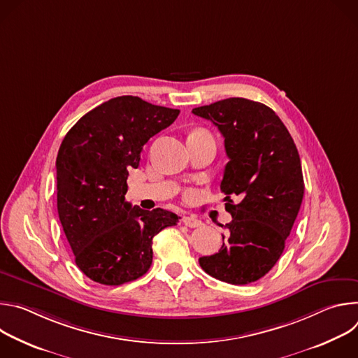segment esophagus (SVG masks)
Segmentation results:
<instances>
[{
	"instance_id": "esophagus-1",
	"label": "esophagus",
	"mask_w": 358,
	"mask_h": 358,
	"mask_svg": "<svg viewBox=\"0 0 358 358\" xmlns=\"http://www.w3.org/2000/svg\"><path fill=\"white\" fill-rule=\"evenodd\" d=\"M182 222L188 227V228H198L202 225V222L195 217V215H189V217H184Z\"/></svg>"
}]
</instances>
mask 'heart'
<instances>
[{"label":"heart","mask_w":358,"mask_h":358,"mask_svg":"<svg viewBox=\"0 0 358 358\" xmlns=\"http://www.w3.org/2000/svg\"><path fill=\"white\" fill-rule=\"evenodd\" d=\"M192 195V192H187V196H191Z\"/></svg>","instance_id":"heart-1"}]
</instances>
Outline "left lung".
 <instances>
[{
  "label": "left lung",
  "instance_id": "left-lung-1",
  "mask_svg": "<svg viewBox=\"0 0 358 358\" xmlns=\"http://www.w3.org/2000/svg\"><path fill=\"white\" fill-rule=\"evenodd\" d=\"M192 113L213 122L225 138L229 162L221 191L232 215L220 252L199 258V265L231 285L257 282L279 261L301 206L296 144L279 116L259 101L229 97Z\"/></svg>",
  "mask_w": 358,
  "mask_h": 358
}]
</instances>
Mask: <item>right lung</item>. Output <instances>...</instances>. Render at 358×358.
<instances>
[{"mask_svg":"<svg viewBox=\"0 0 358 358\" xmlns=\"http://www.w3.org/2000/svg\"><path fill=\"white\" fill-rule=\"evenodd\" d=\"M178 115L119 96L66 133L57 157L58 214L78 268L93 282L119 286L143 276L152 262V238L177 225V214L131 207L124 195L143 145Z\"/></svg>","mask_w":358,"mask_h":358,"instance_id":"1","label":"right lung"}]
</instances>
